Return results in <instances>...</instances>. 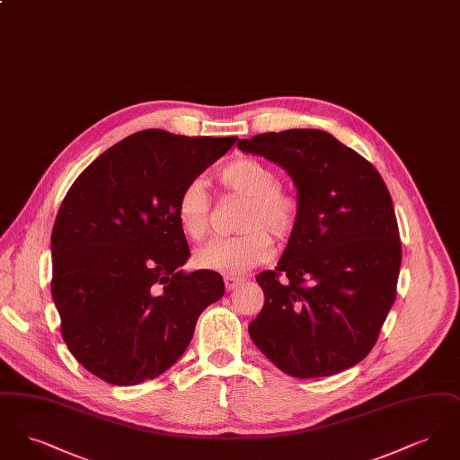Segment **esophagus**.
<instances>
[{
  "label": "esophagus",
  "instance_id": "34e87169",
  "mask_svg": "<svg viewBox=\"0 0 460 460\" xmlns=\"http://www.w3.org/2000/svg\"><path fill=\"white\" fill-rule=\"evenodd\" d=\"M224 283H226V288L231 291V289H236L238 286L243 283V278H234V276H226L224 278Z\"/></svg>",
  "mask_w": 460,
  "mask_h": 460
}]
</instances>
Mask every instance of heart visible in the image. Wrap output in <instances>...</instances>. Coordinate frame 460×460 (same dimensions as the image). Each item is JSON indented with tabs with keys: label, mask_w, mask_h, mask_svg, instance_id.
Segmentation results:
<instances>
[{
	"label": "heart",
	"mask_w": 460,
	"mask_h": 460,
	"mask_svg": "<svg viewBox=\"0 0 460 460\" xmlns=\"http://www.w3.org/2000/svg\"><path fill=\"white\" fill-rule=\"evenodd\" d=\"M217 179L220 184L246 198L240 227L233 238L212 240L195 253L199 269L216 270L227 276H240L265 262L272 253V238H288L300 219V199L281 186L274 167L259 158L243 156L226 164ZM212 199L201 179L190 181L175 199V217L181 231L190 240H203L208 233Z\"/></svg>",
	"instance_id": "b5f03b06"
}]
</instances>
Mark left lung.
<instances>
[{
	"mask_svg": "<svg viewBox=\"0 0 460 460\" xmlns=\"http://www.w3.org/2000/svg\"><path fill=\"white\" fill-rule=\"evenodd\" d=\"M238 148L281 165L300 199L281 261L257 276L265 302L248 326L252 341L293 377L350 369L372 350L396 298L402 243L383 177L319 129L263 132Z\"/></svg>",
	"mask_w": 460,
	"mask_h": 460,
	"instance_id": "left-lung-1",
	"label": "left lung"
}]
</instances>
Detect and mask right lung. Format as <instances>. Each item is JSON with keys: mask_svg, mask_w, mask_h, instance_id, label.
I'll list each match as a JSON object with an SVG mask.
<instances>
[{"mask_svg": "<svg viewBox=\"0 0 460 460\" xmlns=\"http://www.w3.org/2000/svg\"><path fill=\"white\" fill-rule=\"evenodd\" d=\"M236 139L134 132L66 191L51 233V295L68 350L110 385L167 371L222 298L220 274L181 270L190 246L175 199Z\"/></svg>", "mask_w": 460, "mask_h": 460, "instance_id": "1", "label": "right lung"}]
</instances>
